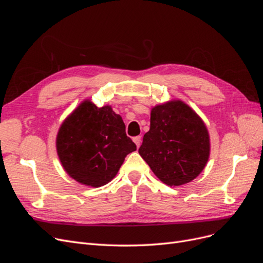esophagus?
Here are the masks:
<instances>
[{
	"instance_id": "1",
	"label": "esophagus",
	"mask_w": 263,
	"mask_h": 263,
	"mask_svg": "<svg viewBox=\"0 0 263 263\" xmlns=\"http://www.w3.org/2000/svg\"><path fill=\"white\" fill-rule=\"evenodd\" d=\"M133 140H134L135 144H136L137 148H139V146H140V144H141V137H140V136H136V137L133 138Z\"/></svg>"
}]
</instances>
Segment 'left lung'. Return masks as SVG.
<instances>
[{
    "label": "left lung",
    "mask_w": 263,
    "mask_h": 263,
    "mask_svg": "<svg viewBox=\"0 0 263 263\" xmlns=\"http://www.w3.org/2000/svg\"><path fill=\"white\" fill-rule=\"evenodd\" d=\"M210 151L208 128L184 102L174 100L151 109L150 129L138 153L166 185L194 180L208 163Z\"/></svg>",
    "instance_id": "left-lung-1"
}]
</instances>
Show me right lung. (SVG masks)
<instances>
[{"instance_id": "add662e5", "label": "right lung", "mask_w": 263, "mask_h": 263, "mask_svg": "<svg viewBox=\"0 0 263 263\" xmlns=\"http://www.w3.org/2000/svg\"><path fill=\"white\" fill-rule=\"evenodd\" d=\"M55 147L63 169L81 184L99 187L116 176L136 150L122 117L109 105L82 102L60 126Z\"/></svg>"}]
</instances>
